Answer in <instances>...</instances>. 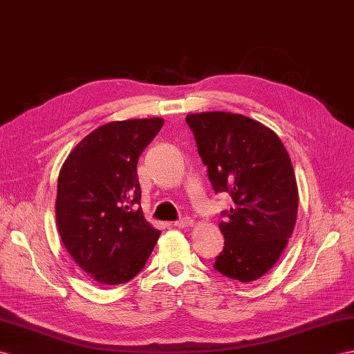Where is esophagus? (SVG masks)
I'll return each instance as SVG.
<instances>
[{"instance_id": "obj_1", "label": "esophagus", "mask_w": 354, "mask_h": 354, "mask_svg": "<svg viewBox=\"0 0 354 354\" xmlns=\"http://www.w3.org/2000/svg\"><path fill=\"white\" fill-rule=\"evenodd\" d=\"M194 221L190 217H184V218H179L175 221V226L176 227H188V226H193Z\"/></svg>"}]
</instances>
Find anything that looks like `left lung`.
Listing matches in <instances>:
<instances>
[{"instance_id":"obj_1","label":"left lung","mask_w":354,"mask_h":354,"mask_svg":"<svg viewBox=\"0 0 354 354\" xmlns=\"http://www.w3.org/2000/svg\"><path fill=\"white\" fill-rule=\"evenodd\" d=\"M185 120L214 192L234 201L221 212L225 248L214 268L235 281H257L281 258L297 218L290 155L274 131L243 114L209 111Z\"/></svg>"}]
</instances>
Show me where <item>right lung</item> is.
<instances>
[{"instance_id": "right-lung-1", "label": "right lung", "mask_w": 354, "mask_h": 354, "mask_svg": "<svg viewBox=\"0 0 354 354\" xmlns=\"http://www.w3.org/2000/svg\"><path fill=\"white\" fill-rule=\"evenodd\" d=\"M164 120L129 119L96 128L63 162L55 220L66 250L104 285L125 283L145 267L160 231L147 223L137 161Z\"/></svg>"}]
</instances>
